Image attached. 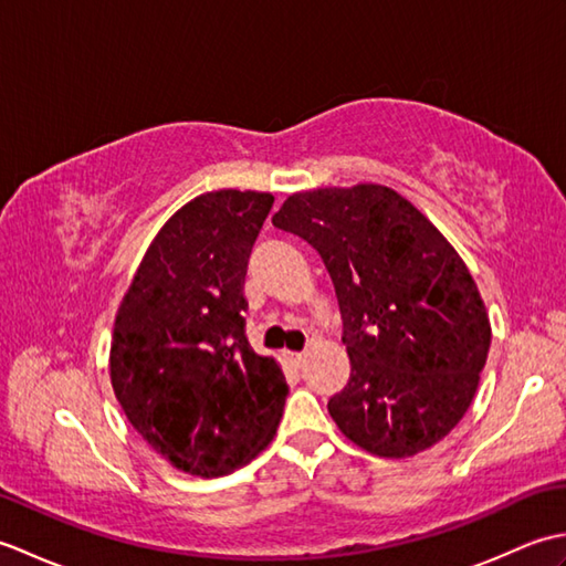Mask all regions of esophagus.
Returning <instances> with one entry per match:
<instances>
[{
  "instance_id": "obj_1",
  "label": "esophagus",
  "mask_w": 566,
  "mask_h": 566,
  "mask_svg": "<svg viewBox=\"0 0 566 566\" xmlns=\"http://www.w3.org/2000/svg\"><path fill=\"white\" fill-rule=\"evenodd\" d=\"M286 359H290L294 367H302L306 363V353H286Z\"/></svg>"
}]
</instances>
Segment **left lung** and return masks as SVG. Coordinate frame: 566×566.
I'll return each mask as SVG.
<instances>
[{
    "mask_svg": "<svg viewBox=\"0 0 566 566\" xmlns=\"http://www.w3.org/2000/svg\"><path fill=\"white\" fill-rule=\"evenodd\" d=\"M272 223L318 250L338 296L350 379L328 401L335 426L391 460L440 442L491 345L482 294L448 238L384 185L296 191Z\"/></svg>",
    "mask_w": 566,
    "mask_h": 566,
    "instance_id": "obj_1",
    "label": "left lung"
}]
</instances>
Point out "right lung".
I'll list each match as a JSON object with an SVG mask.
<instances>
[{
    "label": "right lung",
    "instance_id": "1",
    "mask_svg": "<svg viewBox=\"0 0 566 566\" xmlns=\"http://www.w3.org/2000/svg\"><path fill=\"white\" fill-rule=\"evenodd\" d=\"M274 197L207 191L153 238L118 306L112 387L128 423L172 467L223 476L268 448L286 379L245 338L248 258Z\"/></svg>",
    "mask_w": 566,
    "mask_h": 566
}]
</instances>
